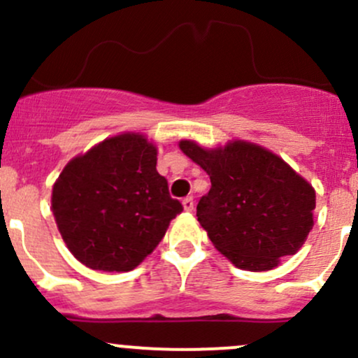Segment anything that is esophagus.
<instances>
[{
  "label": "esophagus",
  "mask_w": 358,
  "mask_h": 358,
  "mask_svg": "<svg viewBox=\"0 0 358 358\" xmlns=\"http://www.w3.org/2000/svg\"><path fill=\"white\" fill-rule=\"evenodd\" d=\"M183 209H185L187 212H190V210H194V199L192 197H185L183 199Z\"/></svg>",
  "instance_id": "esophagus-1"
}]
</instances>
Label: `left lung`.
<instances>
[{
    "label": "left lung",
    "instance_id": "left-lung-1",
    "mask_svg": "<svg viewBox=\"0 0 358 358\" xmlns=\"http://www.w3.org/2000/svg\"><path fill=\"white\" fill-rule=\"evenodd\" d=\"M180 149L210 176L209 194L197 203L199 222L238 268L272 270L304 245L316 194L287 163L243 141L212 151L182 141Z\"/></svg>",
    "mask_w": 358,
    "mask_h": 358
}]
</instances>
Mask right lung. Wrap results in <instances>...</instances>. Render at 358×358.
Wrapping results in <instances>:
<instances>
[{"instance_id":"add662e5","label":"right lung","mask_w":358,"mask_h":358,"mask_svg":"<svg viewBox=\"0 0 358 358\" xmlns=\"http://www.w3.org/2000/svg\"><path fill=\"white\" fill-rule=\"evenodd\" d=\"M183 210L156 170V148L139 134L105 139L66 164L52 188L59 233L83 265L129 272Z\"/></svg>"}]
</instances>
